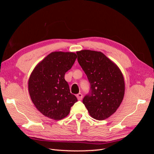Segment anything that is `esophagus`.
Returning a JSON list of instances; mask_svg holds the SVG:
<instances>
[{
  "instance_id": "obj_1",
  "label": "esophagus",
  "mask_w": 154,
  "mask_h": 154,
  "mask_svg": "<svg viewBox=\"0 0 154 154\" xmlns=\"http://www.w3.org/2000/svg\"><path fill=\"white\" fill-rule=\"evenodd\" d=\"M76 97L78 100H82V97H83V95L82 93H78V94H76Z\"/></svg>"
}]
</instances>
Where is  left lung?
Returning a JSON list of instances; mask_svg holds the SVG:
<instances>
[{
	"mask_svg": "<svg viewBox=\"0 0 154 154\" xmlns=\"http://www.w3.org/2000/svg\"><path fill=\"white\" fill-rule=\"evenodd\" d=\"M76 54L78 62L91 85L83 103L93 118H108L118 109L123 99V74L117 66L101 52L82 50Z\"/></svg>",
	"mask_w": 154,
	"mask_h": 154,
	"instance_id": "left-lung-1",
	"label": "left lung"
}]
</instances>
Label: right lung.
<instances>
[{
  "label": "right lung",
  "mask_w": 154,
  "mask_h": 154,
  "mask_svg": "<svg viewBox=\"0 0 154 154\" xmlns=\"http://www.w3.org/2000/svg\"><path fill=\"white\" fill-rule=\"evenodd\" d=\"M76 58L74 53H51L31 73L28 82L31 98L36 109L45 116L62 119L78 101L65 80V74L71 69Z\"/></svg>",
  "instance_id": "right-lung-1"
}]
</instances>
